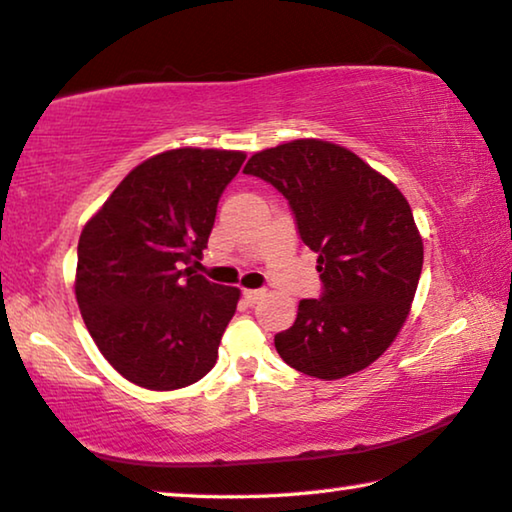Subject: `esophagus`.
Instances as JSON below:
<instances>
[{
  "instance_id": "esophagus-1",
  "label": "esophagus",
  "mask_w": 512,
  "mask_h": 512,
  "mask_svg": "<svg viewBox=\"0 0 512 512\" xmlns=\"http://www.w3.org/2000/svg\"><path fill=\"white\" fill-rule=\"evenodd\" d=\"M242 297H245L247 304H254L263 297V290H251V288H245L242 290Z\"/></svg>"
}]
</instances>
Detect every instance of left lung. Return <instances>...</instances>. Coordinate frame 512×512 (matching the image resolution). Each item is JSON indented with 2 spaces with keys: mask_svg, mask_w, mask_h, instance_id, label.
Instances as JSON below:
<instances>
[{
  "mask_svg": "<svg viewBox=\"0 0 512 512\" xmlns=\"http://www.w3.org/2000/svg\"><path fill=\"white\" fill-rule=\"evenodd\" d=\"M245 174L277 187L318 254L320 300H302L274 348L295 371L341 380L364 371L410 316L423 240L403 192L348 148L293 139L249 157Z\"/></svg>",
  "mask_w": 512,
  "mask_h": 512,
  "instance_id": "left-lung-1",
  "label": "left lung"
}]
</instances>
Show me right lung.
<instances>
[{
	"mask_svg": "<svg viewBox=\"0 0 512 512\" xmlns=\"http://www.w3.org/2000/svg\"><path fill=\"white\" fill-rule=\"evenodd\" d=\"M242 151L171 148L125 176L84 224L75 297L114 371L137 387L174 391L217 361L240 288L194 274Z\"/></svg>",
	"mask_w": 512,
	"mask_h": 512,
	"instance_id": "add662e5",
	"label": "right lung"
}]
</instances>
